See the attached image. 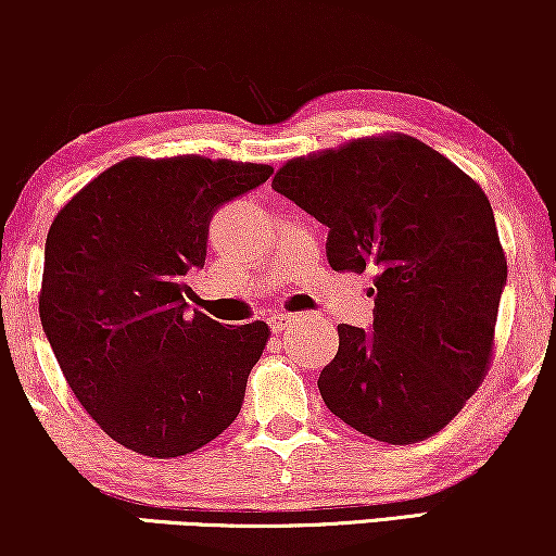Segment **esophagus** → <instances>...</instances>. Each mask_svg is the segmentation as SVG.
<instances>
[{"mask_svg": "<svg viewBox=\"0 0 556 556\" xmlns=\"http://www.w3.org/2000/svg\"><path fill=\"white\" fill-rule=\"evenodd\" d=\"M295 318H299L295 314H276V316H270V329L276 331V333L283 331L286 326H291V321H295Z\"/></svg>", "mask_w": 556, "mask_h": 556, "instance_id": "obj_1", "label": "esophagus"}]
</instances>
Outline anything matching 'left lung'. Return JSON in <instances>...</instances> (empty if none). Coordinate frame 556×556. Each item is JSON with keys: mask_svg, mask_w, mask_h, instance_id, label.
I'll return each instance as SVG.
<instances>
[{"mask_svg": "<svg viewBox=\"0 0 556 556\" xmlns=\"http://www.w3.org/2000/svg\"><path fill=\"white\" fill-rule=\"evenodd\" d=\"M273 189L329 227L333 270L377 273L371 331L341 324L318 377L326 407L390 445L435 435L491 367L506 257L489 197L405 134L291 159Z\"/></svg>", "mask_w": 556, "mask_h": 556, "instance_id": "left-lung-1", "label": "left lung"}]
</instances>
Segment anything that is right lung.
Masks as SVG:
<instances>
[{"mask_svg": "<svg viewBox=\"0 0 556 556\" xmlns=\"http://www.w3.org/2000/svg\"><path fill=\"white\" fill-rule=\"evenodd\" d=\"M270 174L268 164L197 154L131 156L52 219L45 337L86 413L128 451L177 458L238 417L270 329L189 314L187 276L204 265L217 207Z\"/></svg>", "mask_w": 556, "mask_h": 556, "instance_id": "add662e5", "label": "right lung"}]
</instances>
